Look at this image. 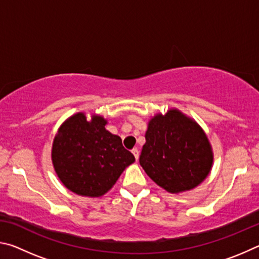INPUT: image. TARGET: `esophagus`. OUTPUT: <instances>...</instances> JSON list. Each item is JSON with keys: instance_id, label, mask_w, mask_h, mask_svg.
Masks as SVG:
<instances>
[{"instance_id": "esophagus-1", "label": "esophagus", "mask_w": 259, "mask_h": 259, "mask_svg": "<svg viewBox=\"0 0 259 259\" xmlns=\"http://www.w3.org/2000/svg\"><path fill=\"white\" fill-rule=\"evenodd\" d=\"M131 152H133V154L135 155V159L138 160V157H139V151L137 150V148H134V150L131 151Z\"/></svg>"}]
</instances>
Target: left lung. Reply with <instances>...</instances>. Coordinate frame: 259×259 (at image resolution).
Masks as SVG:
<instances>
[{
	"label": "left lung",
	"mask_w": 259,
	"mask_h": 259,
	"mask_svg": "<svg viewBox=\"0 0 259 259\" xmlns=\"http://www.w3.org/2000/svg\"><path fill=\"white\" fill-rule=\"evenodd\" d=\"M139 163L170 193L188 191L204 181L212 152L203 130L177 109L157 114L148 123Z\"/></svg>",
	"instance_id": "8db88e82"
}]
</instances>
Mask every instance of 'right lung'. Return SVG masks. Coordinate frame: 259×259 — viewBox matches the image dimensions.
I'll return each mask as SVG.
<instances>
[{"label":"right lung","mask_w":259,"mask_h":259,"mask_svg":"<svg viewBox=\"0 0 259 259\" xmlns=\"http://www.w3.org/2000/svg\"><path fill=\"white\" fill-rule=\"evenodd\" d=\"M102 116L90 122L83 113L60 126L52 145V163L61 183L84 196H100L109 191L135 156L122 140L105 129Z\"/></svg>","instance_id":"1"}]
</instances>
